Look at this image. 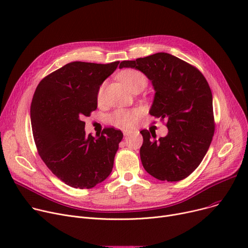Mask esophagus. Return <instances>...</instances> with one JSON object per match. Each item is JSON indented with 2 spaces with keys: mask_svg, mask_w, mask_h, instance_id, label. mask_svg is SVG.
Returning a JSON list of instances; mask_svg holds the SVG:
<instances>
[{
  "mask_svg": "<svg viewBox=\"0 0 248 248\" xmlns=\"http://www.w3.org/2000/svg\"><path fill=\"white\" fill-rule=\"evenodd\" d=\"M123 133L124 136H128V135H131L133 132L131 131V129H123Z\"/></svg>",
  "mask_w": 248,
  "mask_h": 248,
  "instance_id": "1",
  "label": "esophagus"
}]
</instances>
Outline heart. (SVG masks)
Segmentation results:
<instances>
[{"label":"heart","instance_id":"b5f03b06","mask_svg":"<svg viewBox=\"0 0 248 248\" xmlns=\"http://www.w3.org/2000/svg\"><path fill=\"white\" fill-rule=\"evenodd\" d=\"M119 78L121 81H123L129 89H133L139 85H145L147 84V77L145 74L137 69H125L123 70L119 74ZM104 97V84H101L98 87L96 98L98 102H101ZM141 111L138 108H119L114 110L109 116L108 120L111 124L123 126V127H131L139 120V116L140 115Z\"/></svg>","mask_w":248,"mask_h":248}]
</instances>
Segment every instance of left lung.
Wrapping results in <instances>:
<instances>
[{
	"label": "left lung",
	"mask_w": 248,
	"mask_h": 248,
	"mask_svg": "<svg viewBox=\"0 0 248 248\" xmlns=\"http://www.w3.org/2000/svg\"><path fill=\"white\" fill-rule=\"evenodd\" d=\"M123 67L148 76L155 91L150 114L166 121L169 129L159 140L148 129L140 132L145 170L161 181L187 178L205 157L215 131L212 93L206 78L190 63L164 52L122 61Z\"/></svg>",
	"instance_id": "8db88e82"
}]
</instances>
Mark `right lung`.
Segmentation results:
<instances>
[{
  "label": "right lung",
  "instance_id": "right-lung-1",
  "mask_svg": "<svg viewBox=\"0 0 248 248\" xmlns=\"http://www.w3.org/2000/svg\"><path fill=\"white\" fill-rule=\"evenodd\" d=\"M119 63H68L45 76L34 93L30 113L38 154L70 187L93 188L112 171L123 133L104 127L96 138L87 136L83 119L96 109L98 87Z\"/></svg>",
  "mask_w": 248,
  "mask_h": 248
}]
</instances>
